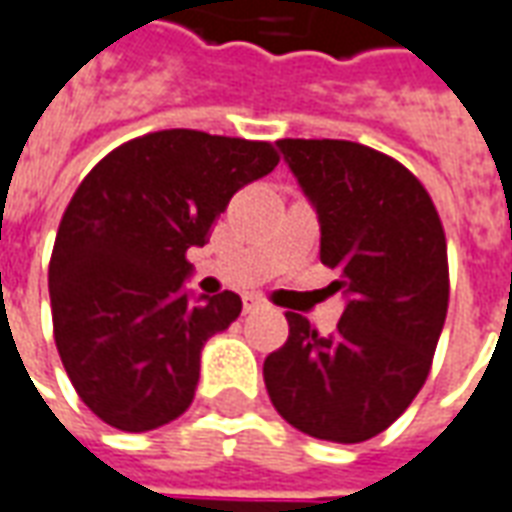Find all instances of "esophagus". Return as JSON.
I'll return each mask as SVG.
<instances>
[{
  "instance_id": "esophagus-1",
  "label": "esophagus",
  "mask_w": 512,
  "mask_h": 512,
  "mask_svg": "<svg viewBox=\"0 0 512 512\" xmlns=\"http://www.w3.org/2000/svg\"><path fill=\"white\" fill-rule=\"evenodd\" d=\"M264 300L256 295H245V311H256V308H262Z\"/></svg>"
}]
</instances>
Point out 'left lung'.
<instances>
[{
	"mask_svg": "<svg viewBox=\"0 0 512 512\" xmlns=\"http://www.w3.org/2000/svg\"><path fill=\"white\" fill-rule=\"evenodd\" d=\"M320 215V259L347 295L331 336L286 314L267 355L275 411L306 436L358 444L402 416L433 366L447 320V237L433 198L402 162L350 140H278Z\"/></svg>",
	"mask_w": 512,
	"mask_h": 512,
	"instance_id": "obj_1",
	"label": "left lung"
}]
</instances>
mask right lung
Returning a JSON list of instances; mask_svg holds the SVG:
<instances>
[{"label":"right lung","mask_w":512,"mask_h":512,"mask_svg":"<svg viewBox=\"0 0 512 512\" xmlns=\"http://www.w3.org/2000/svg\"><path fill=\"white\" fill-rule=\"evenodd\" d=\"M264 140L165 129L123 143L76 187L54 239L57 353L90 411L146 433L190 408L209 336L242 311L234 292L190 297L187 250L231 195L278 165Z\"/></svg>","instance_id":"obj_1"}]
</instances>
